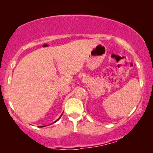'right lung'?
<instances>
[{
	"label": "right lung",
	"instance_id": "add662e5",
	"mask_svg": "<svg viewBox=\"0 0 153 153\" xmlns=\"http://www.w3.org/2000/svg\"><path fill=\"white\" fill-rule=\"evenodd\" d=\"M62 114H61V116H62ZM61 116H60V117H59V118H58V119H57V120H56V121H55V122H53V123H52V124H54V123L57 122V121H58V120H59V119H60ZM46 127V126H39V127Z\"/></svg>",
	"mask_w": 153,
	"mask_h": 153
}]
</instances>
